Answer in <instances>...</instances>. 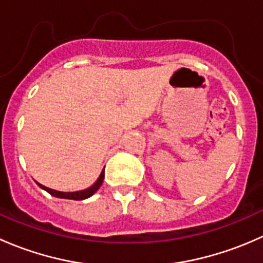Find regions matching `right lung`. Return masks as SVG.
Here are the masks:
<instances>
[{
	"label": "right lung",
	"instance_id": "add662e5",
	"mask_svg": "<svg viewBox=\"0 0 263 263\" xmlns=\"http://www.w3.org/2000/svg\"><path fill=\"white\" fill-rule=\"evenodd\" d=\"M103 179H104V169H103V172H102V173H100L99 178L97 179V182H95L94 184L91 185V187L86 188V190H82V191H76V192H60V191L52 190V188L46 187V185L41 184V183H38V182H36V184H38L41 188H43L44 191H47V192H48L49 195L54 196V197L66 198V200L80 201V200H85V198H89L90 196L94 195V193L97 192L98 190H99L100 185H102Z\"/></svg>",
	"mask_w": 263,
	"mask_h": 263
}]
</instances>
